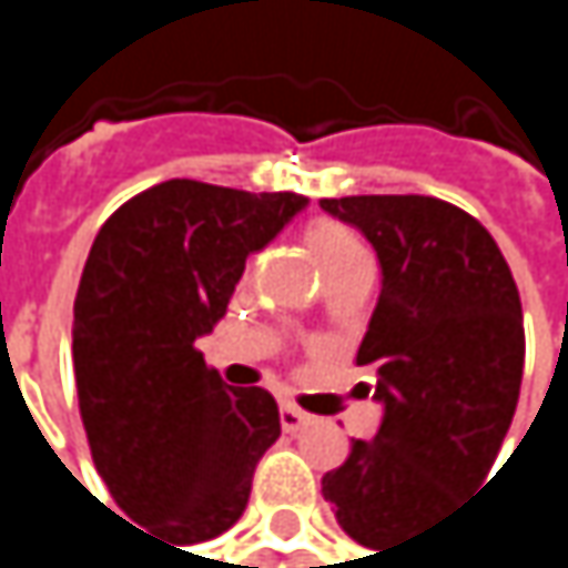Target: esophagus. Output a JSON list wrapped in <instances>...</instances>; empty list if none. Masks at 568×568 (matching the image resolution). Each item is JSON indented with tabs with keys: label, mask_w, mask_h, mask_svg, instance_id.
Listing matches in <instances>:
<instances>
[{
	"label": "esophagus",
	"mask_w": 568,
	"mask_h": 568,
	"mask_svg": "<svg viewBox=\"0 0 568 568\" xmlns=\"http://www.w3.org/2000/svg\"><path fill=\"white\" fill-rule=\"evenodd\" d=\"M280 424H283V430H288V434H298L302 427L312 424V417L305 410H298L295 404H283L280 407Z\"/></svg>",
	"instance_id": "esophagus-1"
}]
</instances>
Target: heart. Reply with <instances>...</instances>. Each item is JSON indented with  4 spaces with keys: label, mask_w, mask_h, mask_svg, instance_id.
I'll use <instances>...</instances> for the list:
<instances>
[{
    "label": "heart",
    "mask_w": 568,
    "mask_h": 568,
    "mask_svg": "<svg viewBox=\"0 0 568 568\" xmlns=\"http://www.w3.org/2000/svg\"><path fill=\"white\" fill-rule=\"evenodd\" d=\"M305 246H308L315 266L322 270V276H325L332 266H338V263H345V260L365 253L362 240H358L348 226H342V223H335V220H315V223H308V230H305Z\"/></svg>",
    "instance_id": "obj_1"
}]
</instances>
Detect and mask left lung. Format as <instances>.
I'll use <instances>...</instances> for the list:
<instances>
[{
    "mask_svg": "<svg viewBox=\"0 0 568 568\" xmlns=\"http://www.w3.org/2000/svg\"><path fill=\"white\" fill-rule=\"evenodd\" d=\"M362 230L382 295L358 348L385 407L372 440H352L322 477L338 526L362 546L414 539L490 477L523 382V308L494 236L437 196L322 200Z\"/></svg>",
    "mask_w": 568,
    "mask_h": 568,
    "instance_id": "left-lung-1",
    "label": "left lung"
}]
</instances>
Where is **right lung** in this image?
<instances>
[{"mask_svg": "<svg viewBox=\"0 0 568 568\" xmlns=\"http://www.w3.org/2000/svg\"><path fill=\"white\" fill-rule=\"evenodd\" d=\"M305 203L164 180L94 236L71 328L78 407L114 504L168 546L226 532L283 430L276 397L226 385L196 338L226 315L246 256Z\"/></svg>", "mask_w": 568, "mask_h": 568, "instance_id": "obj_1", "label": "right lung"}]
</instances>
